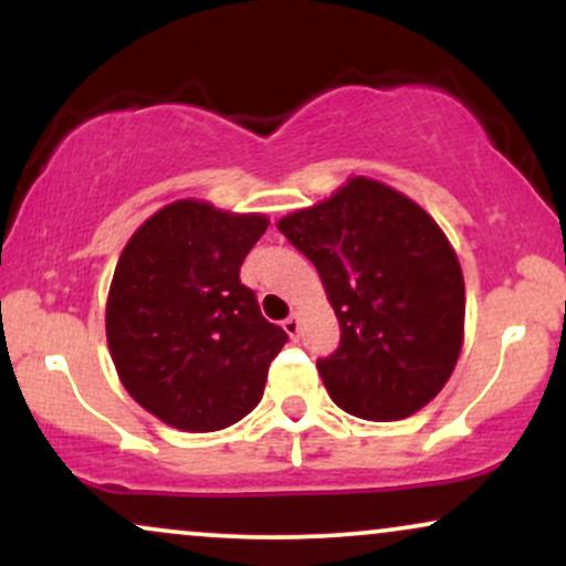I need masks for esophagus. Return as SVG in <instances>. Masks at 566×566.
Wrapping results in <instances>:
<instances>
[{"instance_id":"1","label":"esophagus","mask_w":566,"mask_h":566,"mask_svg":"<svg viewBox=\"0 0 566 566\" xmlns=\"http://www.w3.org/2000/svg\"><path fill=\"white\" fill-rule=\"evenodd\" d=\"M282 327L292 340H297V335H301V319H297V316H287V319L282 322Z\"/></svg>"}]
</instances>
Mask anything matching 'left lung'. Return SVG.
<instances>
[{
	"mask_svg": "<svg viewBox=\"0 0 566 566\" xmlns=\"http://www.w3.org/2000/svg\"><path fill=\"white\" fill-rule=\"evenodd\" d=\"M319 271L340 346L316 359L346 412L401 420L450 380L463 346L465 284L458 255L423 207L369 178L279 220Z\"/></svg>",
	"mask_w": 566,
	"mask_h": 566,
	"instance_id": "1",
	"label": "left lung"
}]
</instances>
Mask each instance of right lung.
<instances>
[{"label":"right lung","instance_id":"1","mask_svg":"<svg viewBox=\"0 0 566 566\" xmlns=\"http://www.w3.org/2000/svg\"><path fill=\"white\" fill-rule=\"evenodd\" d=\"M269 220L207 201L161 207L133 233L106 305V337L122 386L180 431L233 426L261 401L287 333L261 314L239 279Z\"/></svg>","mask_w":566,"mask_h":566}]
</instances>
